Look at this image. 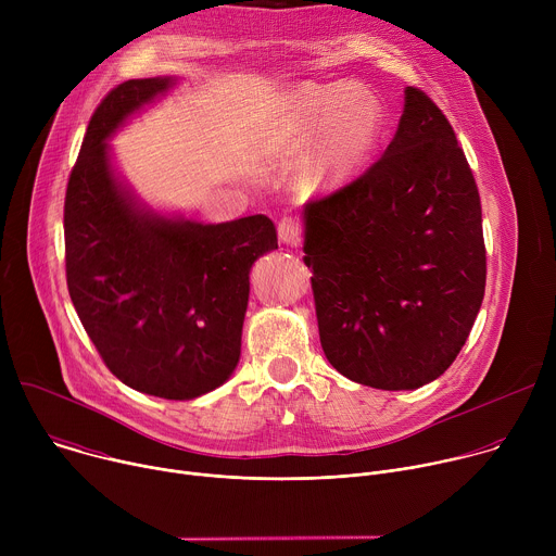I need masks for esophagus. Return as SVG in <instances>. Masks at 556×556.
<instances>
[{"label":"esophagus","mask_w":556,"mask_h":556,"mask_svg":"<svg viewBox=\"0 0 556 556\" xmlns=\"http://www.w3.org/2000/svg\"><path fill=\"white\" fill-rule=\"evenodd\" d=\"M279 240L286 247H299L301 244V228L294 219L286 217L279 222Z\"/></svg>","instance_id":"1"}]
</instances>
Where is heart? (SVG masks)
Masks as SVG:
<instances>
[{"label": "heart", "mask_w": 556, "mask_h": 556, "mask_svg": "<svg viewBox=\"0 0 556 556\" xmlns=\"http://www.w3.org/2000/svg\"><path fill=\"white\" fill-rule=\"evenodd\" d=\"M387 127L380 97L363 84H301L260 138V153L307 147L299 178L312 195L348 185L376 153Z\"/></svg>", "instance_id": "obj_1"}]
</instances>
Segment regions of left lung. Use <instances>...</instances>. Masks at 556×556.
I'll return each instance as SVG.
<instances>
[{
  "mask_svg": "<svg viewBox=\"0 0 556 556\" xmlns=\"http://www.w3.org/2000/svg\"><path fill=\"white\" fill-rule=\"evenodd\" d=\"M303 253L337 371L401 391L451 367L486 288L482 204L451 123L422 90H405L376 165L303 206Z\"/></svg>",
  "mask_w": 556,
  "mask_h": 556,
  "instance_id": "obj_1",
  "label": "left lung"
}]
</instances>
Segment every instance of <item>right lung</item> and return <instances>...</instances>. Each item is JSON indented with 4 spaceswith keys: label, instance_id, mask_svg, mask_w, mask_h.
<instances>
[{
    "label": "right lung",
    "instance_id": "right-lung-1",
    "mask_svg": "<svg viewBox=\"0 0 556 556\" xmlns=\"http://www.w3.org/2000/svg\"><path fill=\"white\" fill-rule=\"evenodd\" d=\"M176 76L131 78L90 118L67 180L65 275L74 309L110 371L167 401H193L240 363L251 268L277 249L266 215L202 224L147 206L108 140Z\"/></svg>",
    "mask_w": 556,
    "mask_h": 556
}]
</instances>
